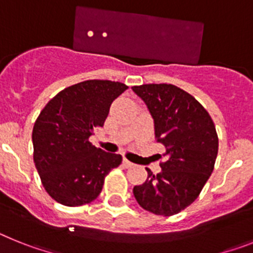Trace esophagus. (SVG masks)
Returning <instances> with one entry per match:
<instances>
[{"instance_id":"1","label":"esophagus","mask_w":253,"mask_h":253,"mask_svg":"<svg viewBox=\"0 0 253 253\" xmlns=\"http://www.w3.org/2000/svg\"><path fill=\"white\" fill-rule=\"evenodd\" d=\"M123 165H124V166L126 167V169H129V167H133L134 166V163H131L130 161H128V160H126V158H124V160H123Z\"/></svg>"}]
</instances>
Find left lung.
<instances>
[{"instance_id": "obj_1", "label": "left lung", "mask_w": 253, "mask_h": 253, "mask_svg": "<svg viewBox=\"0 0 253 253\" xmlns=\"http://www.w3.org/2000/svg\"><path fill=\"white\" fill-rule=\"evenodd\" d=\"M146 102L166 161L157 175L147 169L146 182L134 186L138 204L169 216L195 202L214 169L218 154L215 125L203 105L177 86L149 84L131 87Z\"/></svg>"}]
</instances>
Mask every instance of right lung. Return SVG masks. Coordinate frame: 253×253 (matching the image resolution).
Instances as JSON below:
<instances>
[{
    "instance_id": "1",
    "label": "right lung",
    "mask_w": 253,
    "mask_h": 253,
    "mask_svg": "<svg viewBox=\"0 0 253 253\" xmlns=\"http://www.w3.org/2000/svg\"><path fill=\"white\" fill-rule=\"evenodd\" d=\"M128 86L88 80L53 97L33 128L34 163L46 193L67 207L93 202L105 176L122 163L120 154L96 148L88 138L102 128L110 105Z\"/></svg>"
}]
</instances>
